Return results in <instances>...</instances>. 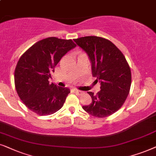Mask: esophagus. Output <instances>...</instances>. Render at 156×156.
Returning a JSON list of instances; mask_svg holds the SVG:
<instances>
[{
    "instance_id": "1",
    "label": "esophagus",
    "mask_w": 156,
    "mask_h": 156,
    "mask_svg": "<svg viewBox=\"0 0 156 156\" xmlns=\"http://www.w3.org/2000/svg\"><path fill=\"white\" fill-rule=\"evenodd\" d=\"M73 91H74V93H76V94H78V95L81 94V93H83L82 91L77 90V89H73Z\"/></svg>"
}]
</instances>
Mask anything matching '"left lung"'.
Listing matches in <instances>:
<instances>
[{"instance_id":"left-lung-1","label":"left lung","mask_w":156,"mask_h":156,"mask_svg":"<svg viewBox=\"0 0 156 156\" xmlns=\"http://www.w3.org/2000/svg\"><path fill=\"white\" fill-rule=\"evenodd\" d=\"M74 41L88 55L93 76L101 83L96 95L88 92L92 103L83 108L97 118L112 115L123 105L131 85V72L125 56L113 43L101 37L86 36Z\"/></svg>"}]
</instances>
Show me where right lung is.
<instances>
[{
  "mask_svg": "<svg viewBox=\"0 0 156 156\" xmlns=\"http://www.w3.org/2000/svg\"><path fill=\"white\" fill-rule=\"evenodd\" d=\"M76 46L72 40L50 37L35 43L21 55L14 80L18 96L28 109L48 115L63 107L70 89L49 83L48 79L62 57Z\"/></svg>",
  "mask_w": 156,
  "mask_h": 156,
  "instance_id": "add662e5",
  "label": "right lung"
}]
</instances>
